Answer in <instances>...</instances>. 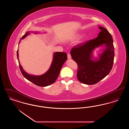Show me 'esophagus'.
Returning a JSON list of instances; mask_svg holds the SVG:
<instances>
[{
  "instance_id": "34e87169",
  "label": "esophagus",
  "mask_w": 129,
  "mask_h": 129,
  "mask_svg": "<svg viewBox=\"0 0 129 129\" xmlns=\"http://www.w3.org/2000/svg\"><path fill=\"white\" fill-rule=\"evenodd\" d=\"M68 59H71V55L70 54H68L67 55Z\"/></svg>"
}]
</instances>
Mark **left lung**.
Masks as SVG:
<instances>
[{
  "label": "left lung",
  "mask_w": 129,
  "mask_h": 129,
  "mask_svg": "<svg viewBox=\"0 0 129 129\" xmlns=\"http://www.w3.org/2000/svg\"><path fill=\"white\" fill-rule=\"evenodd\" d=\"M94 39L75 45L71 51L73 59L78 65L77 77L80 82L94 85L104 79L110 72L114 63V47L110 33L102 26ZM105 45L106 48L98 60H92V52L96 47Z\"/></svg>",
  "instance_id": "8db88e82"
}]
</instances>
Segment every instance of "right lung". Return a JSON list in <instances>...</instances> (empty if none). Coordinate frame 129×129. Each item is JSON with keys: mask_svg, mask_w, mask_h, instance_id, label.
Masks as SVG:
<instances>
[{"mask_svg": "<svg viewBox=\"0 0 129 129\" xmlns=\"http://www.w3.org/2000/svg\"><path fill=\"white\" fill-rule=\"evenodd\" d=\"M30 32L29 31L26 32L25 34L20 39L19 43L22 39H24L27 35L29 34ZM33 32L35 34H37L38 32ZM17 56L20 69L23 75L27 80L39 86H46L54 83L58 76L62 66L67 59V55L66 53L55 52L54 54L53 60L49 70L42 75L35 76L27 74L23 69L19 61L18 49L17 51Z\"/></svg>", "mask_w": 129, "mask_h": 129, "instance_id": "obj_1", "label": "right lung"}]
</instances>
